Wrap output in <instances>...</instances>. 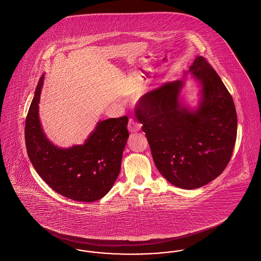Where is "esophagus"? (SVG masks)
<instances>
[{
	"label": "esophagus",
	"instance_id": "obj_1",
	"mask_svg": "<svg viewBox=\"0 0 261 261\" xmlns=\"http://www.w3.org/2000/svg\"><path fill=\"white\" fill-rule=\"evenodd\" d=\"M141 126L142 125L140 124L135 119H130L129 123H128V130L130 132H138V131H140Z\"/></svg>",
	"mask_w": 261,
	"mask_h": 261
}]
</instances>
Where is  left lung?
Returning a JSON list of instances; mask_svg holds the SVG:
<instances>
[{
    "mask_svg": "<svg viewBox=\"0 0 261 261\" xmlns=\"http://www.w3.org/2000/svg\"><path fill=\"white\" fill-rule=\"evenodd\" d=\"M190 71L201 84L196 112L181 107L183 81H175L142 96L135 114L159 171L174 186L191 190L206 185L228 165L236 143L237 112L231 94L204 58L198 57Z\"/></svg>",
    "mask_w": 261,
    "mask_h": 261,
    "instance_id": "obj_1",
    "label": "left lung"
}]
</instances>
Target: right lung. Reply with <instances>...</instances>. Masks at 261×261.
Segmentation results:
<instances>
[{
  "label": "right lung",
  "mask_w": 261,
  "mask_h": 261,
  "mask_svg": "<svg viewBox=\"0 0 261 261\" xmlns=\"http://www.w3.org/2000/svg\"><path fill=\"white\" fill-rule=\"evenodd\" d=\"M42 76L25 120V145L39 176L65 198L92 202L106 196L116 181L129 132L128 117L100 121L82 146L55 147L46 138L38 116Z\"/></svg>",
  "instance_id": "1"
}]
</instances>
